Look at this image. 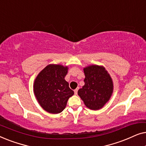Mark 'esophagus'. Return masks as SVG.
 Here are the masks:
<instances>
[{
  "label": "esophagus",
  "mask_w": 146,
  "mask_h": 146,
  "mask_svg": "<svg viewBox=\"0 0 146 146\" xmlns=\"http://www.w3.org/2000/svg\"><path fill=\"white\" fill-rule=\"evenodd\" d=\"M78 89H79V88H77L76 89L74 90V94H75L76 95L77 94H78Z\"/></svg>",
  "instance_id": "1"
}]
</instances>
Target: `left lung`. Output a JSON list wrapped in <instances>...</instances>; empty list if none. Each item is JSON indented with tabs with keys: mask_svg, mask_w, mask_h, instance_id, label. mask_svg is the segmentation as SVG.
Wrapping results in <instances>:
<instances>
[{
	"mask_svg": "<svg viewBox=\"0 0 146 146\" xmlns=\"http://www.w3.org/2000/svg\"><path fill=\"white\" fill-rule=\"evenodd\" d=\"M84 85L78 94L85 105L96 110L102 108L110 100L113 92V82L104 68L92 65L84 68Z\"/></svg>",
	"mask_w": 146,
	"mask_h": 146,
	"instance_id": "left-lung-1",
	"label": "left lung"
}]
</instances>
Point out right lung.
<instances>
[{
    "instance_id": "obj_1",
    "label": "right lung",
    "mask_w": 146,
    "mask_h": 146,
    "mask_svg": "<svg viewBox=\"0 0 146 146\" xmlns=\"http://www.w3.org/2000/svg\"><path fill=\"white\" fill-rule=\"evenodd\" d=\"M68 67L50 64L35 80L34 92L42 108L48 112L58 113L66 106L68 100L74 94L64 78Z\"/></svg>"
}]
</instances>
